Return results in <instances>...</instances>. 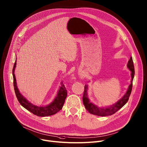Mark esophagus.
I'll use <instances>...</instances> for the list:
<instances>
[{
	"mask_svg": "<svg viewBox=\"0 0 147 147\" xmlns=\"http://www.w3.org/2000/svg\"><path fill=\"white\" fill-rule=\"evenodd\" d=\"M84 75H82V76H81V78H82V79H84Z\"/></svg>",
	"mask_w": 147,
	"mask_h": 147,
	"instance_id": "esophagus-1",
	"label": "esophagus"
}]
</instances>
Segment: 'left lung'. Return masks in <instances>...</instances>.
Returning <instances> with one entry per match:
<instances>
[{
  "mask_svg": "<svg viewBox=\"0 0 147 147\" xmlns=\"http://www.w3.org/2000/svg\"><path fill=\"white\" fill-rule=\"evenodd\" d=\"M127 67L131 71V84H129V86L128 88V90H127L125 94H124V96L121 99L119 100L117 102H115V104H114L108 107L100 108V107H97L96 105L90 102V101L88 97V94H87L88 85H85L84 94H83V104L85 106V108L90 113L96 115L102 116V117L111 115L114 114V113H115L120 109H121L123 107L127 102V101H128L129 97L130 96L131 91H132V82H133V79H134V74H135L134 63H133L132 57H130L129 61H128Z\"/></svg>",
  "mask_w": 147,
  "mask_h": 147,
  "instance_id": "8db88e82",
  "label": "left lung"
}]
</instances>
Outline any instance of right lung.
<instances>
[{"mask_svg": "<svg viewBox=\"0 0 147 147\" xmlns=\"http://www.w3.org/2000/svg\"><path fill=\"white\" fill-rule=\"evenodd\" d=\"M16 66V59L15 63L13 65V69L12 71V74L13 77V86L15 91L16 97L20 102V104L30 112L33 114L39 117H46L52 115L56 114L60 110L62 109L65 100L67 96V91L64 85L63 82L61 83V86L57 94L53 100V101L47 105L46 106H37L30 102H29L19 92L16 84V80L15 75V70Z\"/></svg>", "mask_w": 147, "mask_h": 147, "instance_id": "obj_1", "label": "right lung"}]
</instances>
